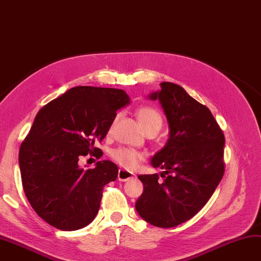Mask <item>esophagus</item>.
I'll return each mask as SVG.
<instances>
[{
    "instance_id": "1",
    "label": "esophagus",
    "mask_w": 261,
    "mask_h": 261,
    "mask_svg": "<svg viewBox=\"0 0 261 261\" xmlns=\"http://www.w3.org/2000/svg\"><path fill=\"white\" fill-rule=\"evenodd\" d=\"M133 177H134V174L130 173V171H128V170L119 169V171H118V179H119L120 181H126V180L133 178Z\"/></svg>"
}]
</instances>
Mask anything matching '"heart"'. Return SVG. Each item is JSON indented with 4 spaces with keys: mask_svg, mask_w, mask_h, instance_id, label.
<instances>
[{
    "mask_svg": "<svg viewBox=\"0 0 261 261\" xmlns=\"http://www.w3.org/2000/svg\"><path fill=\"white\" fill-rule=\"evenodd\" d=\"M136 116L145 132L154 130L158 133L162 127V122H164L162 116L154 108L147 106L140 107L136 111ZM111 158L119 166L130 169L139 164V161L142 159V154L139 151L129 149V147H119L111 152Z\"/></svg>",
    "mask_w": 261,
    "mask_h": 261,
    "instance_id": "obj_1",
    "label": "heart"
}]
</instances>
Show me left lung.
<instances>
[{"mask_svg": "<svg viewBox=\"0 0 261 261\" xmlns=\"http://www.w3.org/2000/svg\"><path fill=\"white\" fill-rule=\"evenodd\" d=\"M150 99L159 100L169 124V140L151 160L164 169L140 175L144 191L135 208L145 222L175 227L199 213L214 194L225 171V136L211 111L185 92L164 82Z\"/></svg>", "mask_w": 261, "mask_h": 261, "instance_id": "left-lung-1", "label": "left lung"}]
</instances>
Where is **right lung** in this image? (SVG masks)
<instances>
[{"mask_svg": "<svg viewBox=\"0 0 261 261\" xmlns=\"http://www.w3.org/2000/svg\"><path fill=\"white\" fill-rule=\"evenodd\" d=\"M129 103L118 88L76 86L44 106L19 150L22 188L35 213L62 230L90 224L99 211L105 185L116 180L114 162L97 161L93 169L78 166L114 122L117 110Z\"/></svg>", "mask_w": 261, "mask_h": 261, "instance_id": "obj_1", "label": "right lung"}]
</instances>
